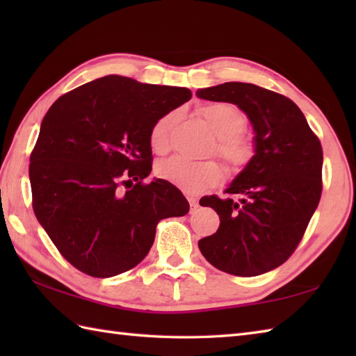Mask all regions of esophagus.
I'll list each match as a JSON object with an SVG mask.
<instances>
[{"label": "esophagus", "instance_id": "esophagus-1", "mask_svg": "<svg viewBox=\"0 0 356 356\" xmlns=\"http://www.w3.org/2000/svg\"><path fill=\"white\" fill-rule=\"evenodd\" d=\"M188 202H190V207L193 211L199 208V200L197 197H194V195H188Z\"/></svg>", "mask_w": 356, "mask_h": 356}]
</instances>
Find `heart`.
<instances>
[{"label":"heart","mask_w":356,"mask_h":356,"mask_svg":"<svg viewBox=\"0 0 356 356\" xmlns=\"http://www.w3.org/2000/svg\"><path fill=\"white\" fill-rule=\"evenodd\" d=\"M200 113L218 138L217 149L220 156L236 168L243 166L251 157V147L240 136L246 125L241 111L229 104H209L202 107ZM177 116V111H170L159 118L151 127L149 145L154 153L163 154L168 151L171 128ZM156 172L161 179L190 194H197L207 188L216 186L223 179V170L217 162H193L179 156L159 163Z\"/></svg>","instance_id":"heart-1"}]
</instances>
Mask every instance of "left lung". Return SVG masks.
Masks as SVG:
<instances>
[{"label": "left lung", "mask_w": 356, "mask_h": 356, "mask_svg": "<svg viewBox=\"0 0 356 356\" xmlns=\"http://www.w3.org/2000/svg\"><path fill=\"white\" fill-rule=\"evenodd\" d=\"M200 99L229 102L248 116L254 156L225 193L200 200L220 217L213 236L199 240L214 268L255 277L283 264L307 228L321 197L323 148L289 97L246 82L200 88Z\"/></svg>", "instance_id": "8db88e82"}]
</instances>
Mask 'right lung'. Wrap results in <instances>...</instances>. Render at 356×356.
I'll return each mask as SVG.
<instances>
[{
	"label": "right lung",
	"instance_id": "1",
	"mask_svg": "<svg viewBox=\"0 0 356 356\" xmlns=\"http://www.w3.org/2000/svg\"><path fill=\"white\" fill-rule=\"evenodd\" d=\"M185 87L108 74L49 108L30 156L33 211L64 259L107 278L139 264L156 226L188 214L184 194L151 172L149 130L191 99Z\"/></svg>",
	"mask_w": 356,
	"mask_h": 356
}]
</instances>
